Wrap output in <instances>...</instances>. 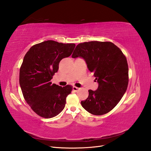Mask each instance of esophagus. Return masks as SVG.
Segmentation results:
<instances>
[{"mask_svg":"<svg viewBox=\"0 0 151 151\" xmlns=\"http://www.w3.org/2000/svg\"><path fill=\"white\" fill-rule=\"evenodd\" d=\"M72 89H73V91H77L79 89V88H77V87H76V86H73Z\"/></svg>","mask_w":151,"mask_h":151,"instance_id":"34e87169","label":"esophagus"}]
</instances>
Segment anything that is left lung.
<instances>
[{
  "label": "left lung",
  "instance_id": "left-lung-1",
  "mask_svg": "<svg viewBox=\"0 0 151 151\" xmlns=\"http://www.w3.org/2000/svg\"><path fill=\"white\" fill-rule=\"evenodd\" d=\"M72 57L83 58L98 83L97 90H89L81 105L95 115H104L116 106L129 84V67L125 56L109 42H84L77 45Z\"/></svg>",
  "mask_w": 151,
  "mask_h": 151
}]
</instances>
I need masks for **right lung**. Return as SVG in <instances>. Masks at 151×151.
I'll return each mask as SVG.
<instances>
[{
  "label": "right lung",
  "instance_id": "obj_1",
  "mask_svg": "<svg viewBox=\"0 0 151 151\" xmlns=\"http://www.w3.org/2000/svg\"><path fill=\"white\" fill-rule=\"evenodd\" d=\"M74 43L45 41L31 47L25 55L19 71V84L25 101L39 116L58 115L66 103L72 86H59L50 82L63 58L73 52Z\"/></svg>",
  "mask_w": 151,
  "mask_h": 151
}]
</instances>
